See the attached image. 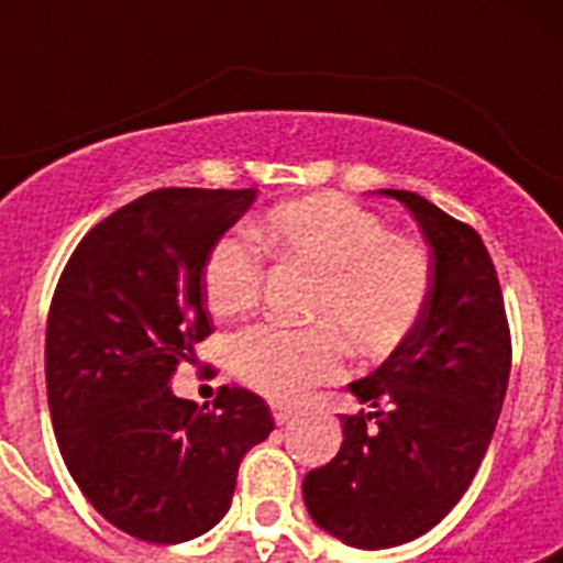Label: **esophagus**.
<instances>
[{
  "label": "esophagus",
  "instance_id": "esophagus-1",
  "mask_svg": "<svg viewBox=\"0 0 563 563\" xmlns=\"http://www.w3.org/2000/svg\"><path fill=\"white\" fill-rule=\"evenodd\" d=\"M271 411H273V420H276L278 426H285V422H290L292 417L298 415V411L292 409V406H287V402H278V400L271 402Z\"/></svg>",
  "mask_w": 563,
  "mask_h": 563
}]
</instances>
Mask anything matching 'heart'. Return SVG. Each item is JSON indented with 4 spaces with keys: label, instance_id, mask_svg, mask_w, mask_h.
Returning a JSON list of instances; mask_svg holds the SVG:
<instances>
[{
    "label": "heart",
    "instance_id": "b5f03b06",
    "mask_svg": "<svg viewBox=\"0 0 563 563\" xmlns=\"http://www.w3.org/2000/svg\"><path fill=\"white\" fill-rule=\"evenodd\" d=\"M253 233L278 265L316 278L307 301V318L316 324H256L231 343L236 375L273 400H298L335 377L346 341L366 357L389 355L429 307V253L341 194L282 202ZM202 285L213 316H242L262 296L265 256L245 239L222 236L208 253Z\"/></svg>",
    "mask_w": 563,
    "mask_h": 563
}]
</instances>
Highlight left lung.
<instances>
[{
  "instance_id": "left-lung-1",
  "label": "left lung",
  "mask_w": 563,
  "mask_h": 563,
  "mask_svg": "<svg viewBox=\"0 0 563 563\" xmlns=\"http://www.w3.org/2000/svg\"><path fill=\"white\" fill-rule=\"evenodd\" d=\"M383 194L409 208L429 239V307L369 377L350 383L375 411L343 415L341 451L305 476L316 525L361 550L406 544L451 514L485 460L514 355L479 233L420 194Z\"/></svg>"
}]
</instances>
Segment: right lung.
<instances>
[{
	"instance_id": "1",
	"label": "right lung",
	"mask_w": 563,
	"mask_h": 563,
	"mask_svg": "<svg viewBox=\"0 0 563 563\" xmlns=\"http://www.w3.org/2000/svg\"><path fill=\"white\" fill-rule=\"evenodd\" d=\"M253 188H157L89 228L58 278L44 375L64 465L123 533L177 544L228 514L239 462L273 431L265 400L220 386L213 406L168 383L213 332L202 271Z\"/></svg>"
}]
</instances>
